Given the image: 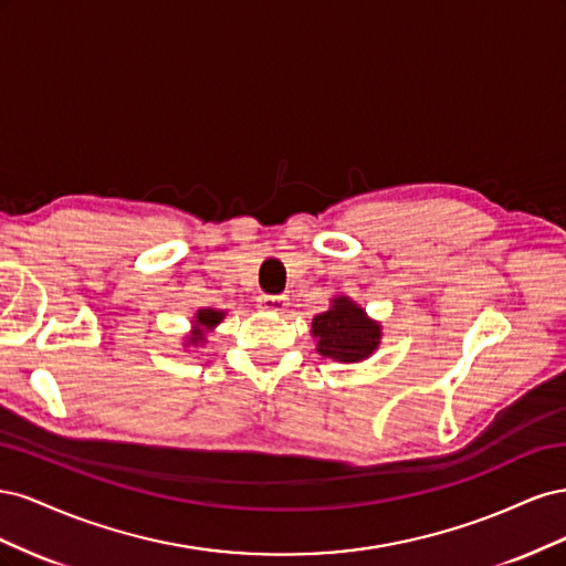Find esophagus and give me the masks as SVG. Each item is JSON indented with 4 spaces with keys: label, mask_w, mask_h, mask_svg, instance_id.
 Here are the masks:
<instances>
[{
    "label": "esophagus",
    "mask_w": 566,
    "mask_h": 566,
    "mask_svg": "<svg viewBox=\"0 0 566 566\" xmlns=\"http://www.w3.org/2000/svg\"><path fill=\"white\" fill-rule=\"evenodd\" d=\"M256 306L264 312H283L285 310V297L283 295H260L256 297Z\"/></svg>",
    "instance_id": "obj_1"
}]
</instances>
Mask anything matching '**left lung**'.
<instances>
[{
    "label": "left lung",
    "mask_w": 566,
    "mask_h": 566,
    "mask_svg": "<svg viewBox=\"0 0 566 566\" xmlns=\"http://www.w3.org/2000/svg\"><path fill=\"white\" fill-rule=\"evenodd\" d=\"M312 333L318 337V352L337 361H364L380 345V325L366 318L361 306L349 297H335L328 312L312 321Z\"/></svg>",
    "instance_id": "obj_1"
}]
</instances>
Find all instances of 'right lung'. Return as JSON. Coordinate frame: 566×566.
<instances>
[{
	"label": "right lung",
	"mask_w": 566,
	"mask_h": 566,
	"mask_svg": "<svg viewBox=\"0 0 566 566\" xmlns=\"http://www.w3.org/2000/svg\"><path fill=\"white\" fill-rule=\"evenodd\" d=\"M224 318V314L221 312H214V310H200L198 312V316H196V331H193V335H191V339L188 342H193V345H198V342H202L205 337V331H210V328H214V325Z\"/></svg>",
	"instance_id": "obj_1"
}]
</instances>
